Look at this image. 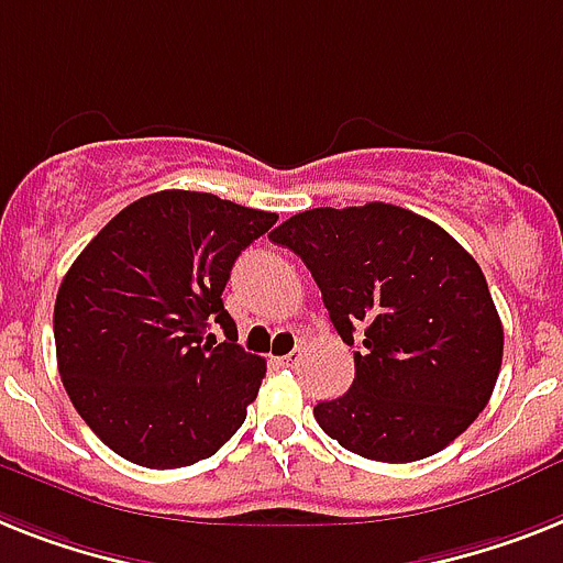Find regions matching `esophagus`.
I'll use <instances>...</instances> for the list:
<instances>
[{"mask_svg":"<svg viewBox=\"0 0 563 563\" xmlns=\"http://www.w3.org/2000/svg\"><path fill=\"white\" fill-rule=\"evenodd\" d=\"M299 360H301V351H290V354H285V356H276L278 365H285V368H296V365H299Z\"/></svg>","mask_w":563,"mask_h":563,"instance_id":"1","label":"esophagus"}]
</instances>
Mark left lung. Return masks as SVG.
Listing matches in <instances>:
<instances>
[{
	"mask_svg": "<svg viewBox=\"0 0 563 563\" xmlns=\"http://www.w3.org/2000/svg\"><path fill=\"white\" fill-rule=\"evenodd\" d=\"M271 239L322 290L356 376L316 422L347 452L383 463L438 454L477 420L498 383L504 328L486 276L429 218L394 203L319 207Z\"/></svg>",
	"mask_w": 563,
	"mask_h": 563,
	"instance_id": "1",
	"label": "left lung"
}]
</instances>
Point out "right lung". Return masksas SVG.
Wrapping results in <instances>:
<instances>
[{
    "label": "right lung",
    "mask_w": 563,
    "mask_h": 563,
    "mask_svg": "<svg viewBox=\"0 0 563 563\" xmlns=\"http://www.w3.org/2000/svg\"><path fill=\"white\" fill-rule=\"evenodd\" d=\"M276 221L164 189L120 209L77 255L54 305L57 365L111 452L146 468L192 466L247 420L267 365L239 345L221 292L241 250ZM212 321L224 343L206 333Z\"/></svg>",
    "instance_id": "add662e5"
}]
</instances>
